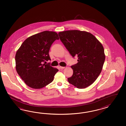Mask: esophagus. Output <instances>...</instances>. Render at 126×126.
<instances>
[{"mask_svg": "<svg viewBox=\"0 0 126 126\" xmlns=\"http://www.w3.org/2000/svg\"><path fill=\"white\" fill-rule=\"evenodd\" d=\"M60 68L61 69H63L65 68V67H64V66H60Z\"/></svg>", "mask_w": 126, "mask_h": 126, "instance_id": "34e87169", "label": "esophagus"}]
</instances>
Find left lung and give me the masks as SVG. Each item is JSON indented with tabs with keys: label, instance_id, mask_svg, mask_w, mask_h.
I'll return each instance as SVG.
<instances>
[{
	"label": "left lung",
	"instance_id": "1",
	"mask_svg": "<svg viewBox=\"0 0 126 126\" xmlns=\"http://www.w3.org/2000/svg\"><path fill=\"white\" fill-rule=\"evenodd\" d=\"M60 39L70 54L78 56V62L71 66L72 76L67 80L79 89L86 88L99 76L105 59L103 46L86 31L72 30L59 33Z\"/></svg>",
	"mask_w": 126,
	"mask_h": 126
}]
</instances>
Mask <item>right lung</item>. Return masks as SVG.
Listing matches in <instances>:
<instances>
[{
    "mask_svg": "<svg viewBox=\"0 0 126 126\" xmlns=\"http://www.w3.org/2000/svg\"><path fill=\"white\" fill-rule=\"evenodd\" d=\"M59 37L57 33L44 31L26 39L17 51L16 68L25 83L31 88L41 89L51 83L59 70L47 64L51 60L50 47Z\"/></svg>",
    "mask_w": 126,
    "mask_h": 126,
    "instance_id": "right-lung-1",
    "label": "right lung"
}]
</instances>
